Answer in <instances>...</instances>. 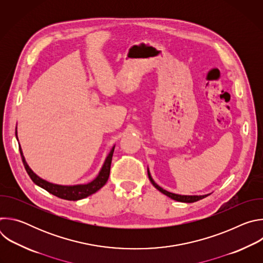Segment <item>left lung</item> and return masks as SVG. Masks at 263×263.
Listing matches in <instances>:
<instances>
[{
	"instance_id": "1",
	"label": "left lung",
	"mask_w": 263,
	"mask_h": 263,
	"mask_svg": "<svg viewBox=\"0 0 263 263\" xmlns=\"http://www.w3.org/2000/svg\"><path fill=\"white\" fill-rule=\"evenodd\" d=\"M147 176H148V179H149V181H151V183L156 187V189H157L160 193H162L163 195H165V196H167L168 198H171V199H173V200H175V201H178V202L194 203V202H197V201L202 200V199L206 198L207 196H209V195H205V196H181V195H176V194H173V193L166 192L165 190L161 189V187H160L159 185H157V184L155 183V181L152 179L151 174H149V172H148V171H147Z\"/></svg>"
}]
</instances>
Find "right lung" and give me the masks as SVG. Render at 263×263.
Segmentation results:
<instances>
[{"label":"right lung","mask_w":263,"mask_h":263,"mask_svg":"<svg viewBox=\"0 0 263 263\" xmlns=\"http://www.w3.org/2000/svg\"><path fill=\"white\" fill-rule=\"evenodd\" d=\"M16 134V132H15ZM17 138V137H16ZM115 152V146L112 147V149L110 151L109 155L107 156L104 165L101 170V172L99 173L98 177L91 181L88 184H83V185H73V186H62V185H57V184H53L50 182H47L45 180H43L42 178H40L39 176H36L31 168L28 166L23 152H22V148L20 147V153L22 156V160L24 163V166L29 175V177L31 178V180L36 184L41 186L42 189L46 190L48 193L63 199V200H68V201H77V200H81L84 199L95 193H97L100 189L106 184L108 178H109V174H110V166H111V161H112V155H114Z\"/></svg>","instance_id":"1"}]
</instances>
